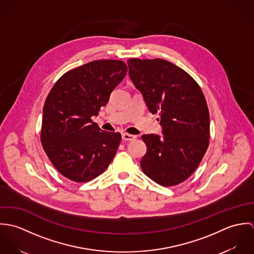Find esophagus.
Here are the masks:
<instances>
[{
  "label": "esophagus",
  "mask_w": 254,
  "mask_h": 254,
  "mask_svg": "<svg viewBox=\"0 0 254 254\" xmlns=\"http://www.w3.org/2000/svg\"><path fill=\"white\" fill-rule=\"evenodd\" d=\"M136 139V136L130 135L128 133H122V140L124 141H133Z\"/></svg>",
  "instance_id": "obj_1"
}]
</instances>
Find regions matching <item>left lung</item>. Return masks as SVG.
Segmentation results:
<instances>
[{"mask_svg": "<svg viewBox=\"0 0 254 254\" xmlns=\"http://www.w3.org/2000/svg\"><path fill=\"white\" fill-rule=\"evenodd\" d=\"M129 77L147 109L158 113L163 136L143 135L146 152L141 168L157 184L170 187L188 179L209 144V112L198 84L161 59L127 61Z\"/></svg>", "mask_w": 254, "mask_h": 254, "instance_id": "8db88e82", "label": "left lung"}]
</instances>
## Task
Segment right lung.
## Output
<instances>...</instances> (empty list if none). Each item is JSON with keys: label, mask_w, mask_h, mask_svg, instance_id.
I'll use <instances>...</instances> for the list:
<instances>
[{"label": "right lung", "mask_w": 254, "mask_h": 254, "mask_svg": "<svg viewBox=\"0 0 254 254\" xmlns=\"http://www.w3.org/2000/svg\"><path fill=\"white\" fill-rule=\"evenodd\" d=\"M126 72L121 61H94L63 75L49 93L41 142L54 166L67 179L91 181L113 159L120 133L100 129L91 118L109 103Z\"/></svg>", "instance_id": "right-lung-1"}]
</instances>
